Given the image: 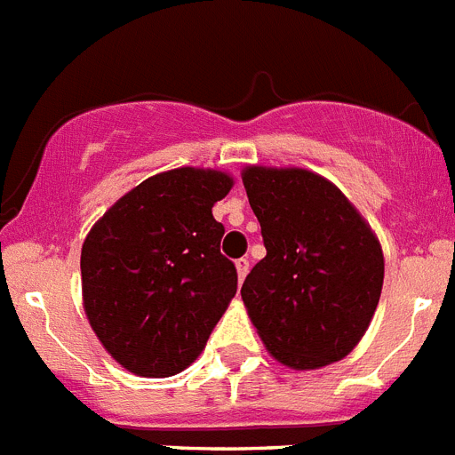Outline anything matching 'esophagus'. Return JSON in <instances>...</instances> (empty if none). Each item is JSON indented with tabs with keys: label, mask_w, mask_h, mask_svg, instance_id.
Instances as JSON below:
<instances>
[{
	"label": "esophagus",
	"mask_w": 455,
	"mask_h": 455,
	"mask_svg": "<svg viewBox=\"0 0 455 455\" xmlns=\"http://www.w3.org/2000/svg\"><path fill=\"white\" fill-rule=\"evenodd\" d=\"M248 268H251V262H248L246 257L236 259V275H239V283H243V277L248 275Z\"/></svg>",
	"instance_id": "esophagus-1"
}]
</instances>
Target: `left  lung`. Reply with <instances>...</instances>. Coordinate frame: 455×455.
I'll return each mask as SVG.
<instances>
[{"mask_svg": "<svg viewBox=\"0 0 455 455\" xmlns=\"http://www.w3.org/2000/svg\"><path fill=\"white\" fill-rule=\"evenodd\" d=\"M241 180L267 248L241 299L264 347L299 371L347 357L380 300L385 259L378 236L316 172L248 166Z\"/></svg>", "mask_w": 455, "mask_h": 455, "instance_id": "8db88e82", "label": "left lung"}]
</instances>
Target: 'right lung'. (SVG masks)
<instances>
[{
	"instance_id": "obj_1",
	"label": "right lung",
	"mask_w": 455,
	"mask_h": 455,
	"mask_svg": "<svg viewBox=\"0 0 455 455\" xmlns=\"http://www.w3.org/2000/svg\"><path fill=\"white\" fill-rule=\"evenodd\" d=\"M235 180L214 168H172L124 193L82 246L88 323L127 371L168 378L203 353L236 293L212 207Z\"/></svg>"
}]
</instances>
